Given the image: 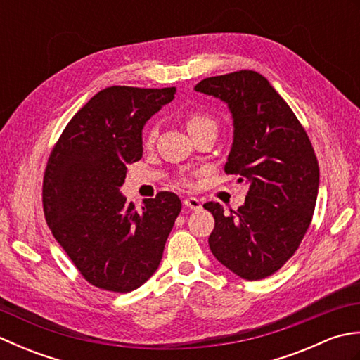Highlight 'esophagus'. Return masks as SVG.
Segmentation results:
<instances>
[{"instance_id": "34e87169", "label": "esophagus", "mask_w": 360, "mask_h": 360, "mask_svg": "<svg viewBox=\"0 0 360 360\" xmlns=\"http://www.w3.org/2000/svg\"><path fill=\"white\" fill-rule=\"evenodd\" d=\"M184 205L186 207H188V209H192V210H201L202 209V204H201V201L198 200V198H195V196H187V198H184Z\"/></svg>"}]
</instances>
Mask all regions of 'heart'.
Listing matches in <instances>:
<instances>
[{"label": "heart", "instance_id": "b5f03b06", "mask_svg": "<svg viewBox=\"0 0 360 360\" xmlns=\"http://www.w3.org/2000/svg\"><path fill=\"white\" fill-rule=\"evenodd\" d=\"M205 127H217L215 119L210 117L209 114H204V112L188 114L187 129H188L190 134L198 131V129L205 128ZM155 136H156V129H155V127H151V128H148L147 134H145V139H147V142H151L153 139H155Z\"/></svg>", "mask_w": 360, "mask_h": 360}]
</instances>
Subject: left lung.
<instances>
[{
	"instance_id": "left-lung-1",
	"label": "left lung",
	"mask_w": 360,
	"mask_h": 360,
	"mask_svg": "<svg viewBox=\"0 0 360 360\" xmlns=\"http://www.w3.org/2000/svg\"><path fill=\"white\" fill-rule=\"evenodd\" d=\"M195 91L219 98L232 114L233 141L224 172L249 186L246 202L215 218L213 257L244 280L269 277L300 246L319 193V164L300 122L262 74L238 71L201 80Z\"/></svg>"
}]
</instances>
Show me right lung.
Masks as SVG:
<instances>
[{
	"label": "right lung",
	"instance_id": "obj_1",
	"mask_svg": "<svg viewBox=\"0 0 360 360\" xmlns=\"http://www.w3.org/2000/svg\"><path fill=\"white\" fill-rule=\"evenodd\" d=\"M176 88L110 86L80 108L53 147L43 207L56 240L91 285L112 292L142 286L159 267L181 212L174 193L143 200L141 212L120 187L142 158V129Z\"/></svg>",
	"mask_w": 360,
	"mask_h": 360
}]
</instances>
